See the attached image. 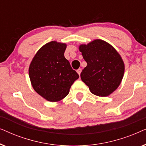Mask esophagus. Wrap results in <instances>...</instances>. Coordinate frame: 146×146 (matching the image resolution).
I'll return each mask as SVG.
<instances>
[{"mask_svg":"<svg viewBox=\"0 0 146 146\" xmlns=\"http://www.w3.org/2000/svg\"><path fill=\"white\" fill-rule=\"evenodd\" d=\"M81 72H82V69L79 68L78 70H77V73L79 75H80V74H81Z\"/></svg>","mask_w":146,"mask_h":146,"instance_id":"obj_1","label":"esophagus"}]
</instances>
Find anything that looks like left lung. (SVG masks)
Wrapping results in <instances>:
<instances>
[{
  "label": "left lung",
  "mask_w": 146,
  "mask_h": 146,
  "mask_svg": "<svg viewBox=\"0 0 146 146\" xmlns=\"http://www.w3.org/2000/svg\"><path fill=\"white\" fill-rule=\"evenodd\" d=\"M79 50L87 62L80 74L82 80L93 94L102 97L111 94L118 88L124 74V62L119 54L100 39L80 44Z\"/></svg>",
  "instance_id": "left-lung-1"
}]
</instances>
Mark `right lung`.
<instances>
[{
    "instance_id": "add662e5",
    "label": "right lung",
    "mask_w": 146,
    "mask_h": 146,
    "mask_svg": "<svg viewBox=\"0 0 146 146\" xmlns=\"http://www.w3.org/2000/svg\"><path fill=\"white\" fill-rule=\"evenodd\" d=\"M66 46V44L56 41L46 44L38 50L29 66V77L34 90L52 102L64 98L79 78L64 57Z\"/></svg>"
}]
</instances>
